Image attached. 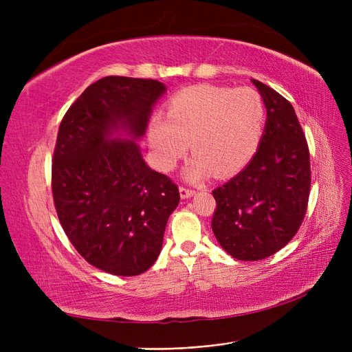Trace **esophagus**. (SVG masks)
Segmentation results:
<instances>
[{
  "instance_id": "esophagus-1",
  "label": "esophagus",
  "mask_w": 352,
  "mask_h": 352,
  "mask_svg": "<svg viewBox=\"0 0 352 352\" xmlns=\"http://www.w3.org/2000/svg\"><path fill=\"white\" fill-rule=\"evenodd\" d=\"M179 192H180V198H182V199H188L195 194L192 189H188V188H184V186L179 188Z\"/></svg>"
}]
</instances>
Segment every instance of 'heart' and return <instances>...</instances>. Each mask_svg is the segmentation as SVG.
<instances>
[{"label":"heart","instance_id":"1","mask_svg":"<svg viewBox=\"0 0 352 352\" xmlns=\"http://www.w3.org/2000/svg\"><path fill=\"white\" fill-rule=\"evenodd\" d=\"M265 105L252 88L195 85L173 95L166 119L154 116L148 142L163 172H172L190 144L195 154L184 170L189 182L239 173L258 150Z\"/></svg>","mask_w":352,"mask_h":352}]
</instances>
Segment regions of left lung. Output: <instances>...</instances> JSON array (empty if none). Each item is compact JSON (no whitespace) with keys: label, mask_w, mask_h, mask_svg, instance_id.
<instances>
[{"label":"left lung","mask_w":352,"mask_h":352,"mask_svg":"<svg viewBox=\"0 0 352 352\" xmlns=\"http://www.w3.org/2000/svg\"><path fill=\"white\" fill-rule=\"evenodd\" d=\"M267 111L258 150L243 170L212 190L211 229L233 258L257 261L282 250L300 229L310 195V153L291 102L251 79Z\"/></svg>","instance_id":"8db88e82"}]
</instances>
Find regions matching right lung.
I'll return each instance as SVG.
<instances>
[{"label":"right lung","mask_w":352,"mask_h":352,"mask_svg":"<svg viewBox=\"0 0 352 352\" xmlns=\"http://www.w3.org/2000/svg\"><path fill=\"white\" fill-rule=\"evenodd\" d=\"M166 85L107 76L72 104L52 160V197L67 238L94 267L116 276L146 272L162 252L179 189L148 167L142 140Z\"/></svg>","instance_id":"right-lung-1"}]
</instances>
